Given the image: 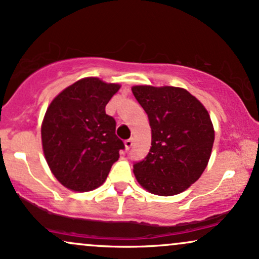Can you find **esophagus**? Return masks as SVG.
I'll use <instances>...</instances> for the list:
<instances>
[{
  "instance_id": "1",
  "label": "esophagus",
  "mask_w": 259,
  "mask_h": 259,
  "mask_svg": "<svg viewBox=\"0 0 259 259\" xmlns=\"http://www.w3.org/2000/svg\"><path fill=\"white\" fill-rule=\"evenodd\" d=\"M134 145V139H129L124 141V146H125V150H130L132 146Z\"/></svg>"
}]
</instances>
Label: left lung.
I'll use <instances>...</instances> for the list:
<instances>
[{
  "label": "left lung",
  "mask_w": 259,
  "mask_h": 259,
  "mask_svg": "<svg viewBox=\"0 0 259 259\" xmlns=\"http://www.w3.org/2000/svg\"><path fill=\"white\" fill-rule=\"evenodd\" d=\"M132 91L152 132L147 157L134 164L136 180L153 195L185 191L200 179L210 158L214 127L209 113L183 88L135 85Z\"/></svg>",
  "instance_id": "obj_1"
}]
</instances>
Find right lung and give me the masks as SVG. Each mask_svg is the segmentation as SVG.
<instances>
[{"mask_svg": "<svg viewBox=\"0 0 259 259\" xmlns=\"http://www.w3.org/2000/svg\"><path fill=\"white\" fill-rule=\"evenodd\" d=\"M119 84L89 76L61 91L41 124L42 150L50 170L67 189L88 192L102 185L124 144L115 135L106 105Z\"/></svg>", "mask_w": 259, "mask_h": 259, "instance_id": "right-lung-1", "label": "right lung"}]
</instances>
